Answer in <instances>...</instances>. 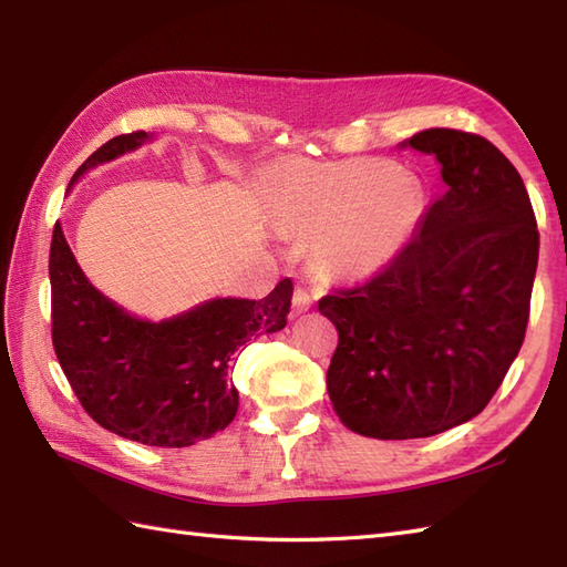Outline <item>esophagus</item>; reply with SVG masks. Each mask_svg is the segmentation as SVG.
<instances>
[{
    "label": "esophagus",
    "instance_id": "esophagus-1",
    "mask_svg": "<svg viewBox=\"0 0 567 567\" xmlns=\"http://www.w3.org/2000/svg\"><path fill=\"white\" fill-rule=\"evenodd\" d=\"M311 302H315V299H311V295L307 290H302V287H299V290H295V297H292V315L295 317L302 315V311H307L311 307Z\"/></svg>",
    "mask_w": 567,
    "mask_h": 567
}]
</instances>
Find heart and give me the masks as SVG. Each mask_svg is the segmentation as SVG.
Here are the masks:
<instances>
[{
	"mask_svg": "<svg viewBox=\"0 0 567 567\" xmlns=\"http://www.w3.org/2000/svg\"><path fill=\"white\" fill-rule=\"evenodd\" d=\"M272 221L317 236L311 256L331 275L368 277L400 256L419 221L412 179L380 161L277 165Z\"/></svg>",
	"mask_w": 567,
	"mask_h": 567,
	"instance_id": "obj_1",
	"label": "heart"
}]
</instances>
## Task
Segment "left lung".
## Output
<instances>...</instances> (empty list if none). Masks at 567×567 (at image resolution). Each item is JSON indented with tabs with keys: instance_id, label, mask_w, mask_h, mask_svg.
<instances>
[{
	"instance_id": "1",
	"label": "left lung",
	"mask_w": 567,
	"mask_h": 567,
	"mask_svg": "<svg viewBox=\"0 0 567 567\" xmlns=\"http://www.w3.org/2000/svg\"><path fill=\"white\" fill-rule=\"evenodd\" d=\"M445 192L370 282L323 297L339 329L327 388L368 439H424L477 416L524 343L538 231L522 175L483 136L426 128Z\"/></svg>"
}]
</instances>
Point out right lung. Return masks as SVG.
<instances>
[{
    "instance_id": "right-lung-1",
    "label": "right lung",
    "mask_w": 567,
    "mask_h": 567,
    "mask_svg": "<svg viewBox=\"0 0 567 567\" xmlns=\"http://www.w3.org/2000/svg\"><path fill=\"white\" fill-rule=\"evenodd\" d=\"M153 134L106 141L72 175L68 192L97 165L138 151ZM53 346L72 392L106 431L128 441L185 449L231 424L238 390L234 353L262 333L282 331L292 280L262 299L214 297L161 321L112 302L82 272L60 221L51 244Z\"/></svg>"
}]
</instances>
